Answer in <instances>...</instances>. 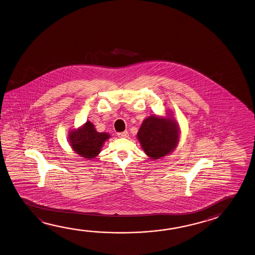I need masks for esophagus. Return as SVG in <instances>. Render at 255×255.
<instances>
[{
	"label": "esophagus",
	"mask_w": 255,
	"mask_h": 255,
	"mask_svg": "<svg viewBox=\"0 0 255 255\" xmlns=\"http://www.w3.org/2000/svg\"><path fill=\"white\" fill-rule=\"evenodd\" d=\"M118 135L120 136V137H128V131H124V132H121V133H118Z\"/></svg>",
	"instance_id": "1"
}]
</instances>
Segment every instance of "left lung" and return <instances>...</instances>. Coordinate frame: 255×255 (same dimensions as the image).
<instances>
[{"label":"left lung","mask_w":255,"mask_h":255,"mask_svg":"<svg viewBox=\"0 0 255 255\" xmlns=\"http://www.w3.org/2000/svg\"><path fill=\"white\" fill-rule=\"evenodd\" d=\"M172 118L148 117L142 122L137 138L142 150L152 160H159L177 147L179 130Z\"/></svg>","instance_id":"1"}]
</instances>
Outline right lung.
I'll list each match as a JSON object with an SVG mask.
<instances>
[{
	"label": "right lung",
	"instance_id": "add662e5",
	"mask_svg": "<svg viewBox=\"0 0 255 255\" xmlns=\"http://www.w3.org/2000/svg\"><path fill=\"white\" fill-rule=\"evenodd\" d=\"M110 138L107 133H99L90 121L78 130L71 131L69 134L70 145L76 153L88 160L98 155L104 142Z\"/></svg>",
	"mask_w": 255,
	"mask_h": 255
}]
</instances>
